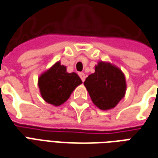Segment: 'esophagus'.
I'll return each mask as SVG.
<instances>
[{
    "label": "esophagus",
    "mask_w": 158,
    "mask_h": 158,
    "mask_svg": "<svg viewBox=\"0 0 158 158\" xmlns=\"http://www.w3.org/2000/svg\"><path fill=\"white\" fill-rule=\"evenodd\" d=\"M79 77H80V79H82V81L84 82V81L85 80V74L84 73H79Z\"/></svg>",
    "instance_id": "esophagus-1"
}]
</instances>
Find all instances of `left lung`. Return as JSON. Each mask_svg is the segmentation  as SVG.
<instances>
[{"mask_svg": "<svg viewBox=\"0 0 158 158\" xmlns=\"http://www.w3.org/2000/svg\"><path fill=\"white\" fill-rule=\"evenodd\" d=\"M92 102L101 110L113 109L124 97L126 79L122 70L108 62L100 61L95 73L84 82Z\"/></svg>", "mask_w": 158, "mask_h": 158, "instance_id": "1", "label": "left lung"}]
</instances>
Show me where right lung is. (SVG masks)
<instances>
[{
	"label": "right lung",
	"mask_w": 158,
	"mask_h": 158,
	"mask_svg": "<svg viewBox=\"0 0 158 158\" xmlns=\"http://www.w3.org/2000/svg\"><path fill=\"white\" fill-rule=\"evenodd\" d=\"M82 80L75 73H68L66 66L56 62L38 79L40 92L42 98L49 104L60 106L69 99Z\"/></svg>",
	"instance_id": "right-lung-1"
}]
</instances>
